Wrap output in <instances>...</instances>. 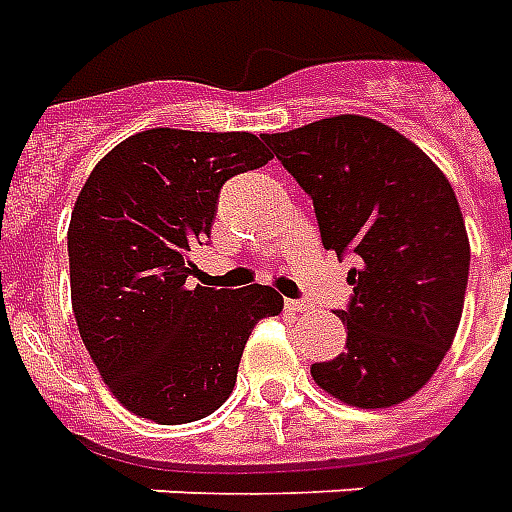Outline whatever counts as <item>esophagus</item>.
<instances>
[{
  "mask_svg": "<svg viewBox=\"0 0 512 512\" xmlns=\"http://www.w3.org/2000/svg\"><path fill=\"white\" fill-rule=\"evenodd\" d=\"M285 309L293 314H304L306 309H309V304H306V301H298V298H287Z\"/></svg>",
  "mask_w": 512,
  "mask_h": 512,
  "instance_id": "34e87169",
  "label": "esophagus"
}]
</instances>
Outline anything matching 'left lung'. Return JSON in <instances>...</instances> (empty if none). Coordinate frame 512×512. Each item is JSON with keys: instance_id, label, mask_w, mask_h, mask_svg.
Instances as JSON below:
<instances>
[{"instance_id": "8db88e82", "label": "left lung", "mask_w": 512, "mask_h": 512, "mask_svg": "<svg viewBox=\"0 0 512 512\" xmlns=\"http://www.w3.org/2000/svg\"><path fill=\"white\" fill-rule=\"evenodd\" d=\"M263 140L312 198L325 249L358 257L350 301L336 309L347 347L312 363L314 382L363 410L410 399L450 350L467 293L469 238L450 181L412 140L366 116Z\"/></svg>"}]
</instances>
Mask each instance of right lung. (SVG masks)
Here are the masks:
<instances>
[{
	"instance_id": "add662e5",
	"label": "right lung",
	"mask_w": 512,
	"mask_h": 512,
	"mask_svg": "<svg viewBox=\"0 0 512 512\" xmlns=\"http://www.w3.org/2000/svg\"><path fill=\"white\" fill-rule=\"evenodd\" d=\"M268 160L252 132L157 127L102 157L75 200V323L105 385L140 418L176 426L222 407L252 328L285 306L266 285L187 287L222 184Z\"/></svg>"
}]
</instances>
